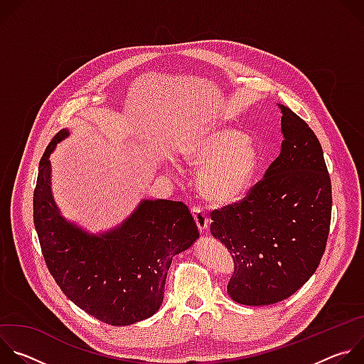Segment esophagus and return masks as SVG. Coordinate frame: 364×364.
<instances>
[{"mask_svg":"<svg viewBox=\"0 0 364 364\" xmlns=\"http://www.w3.org/2000/svg\"><path fill=\"white\" fill-rule=\"evenodd\" d=\"M191 215L196 220V225L200 230H205L207 228H209V218H207L205 212L201 209V207L198 205H193L191 207Z\"/></svg>","mask_w":364,"mask_h":364,"instance_id":"obj_1","label":"esophagus"}]
</instances>
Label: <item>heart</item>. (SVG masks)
I'll return each mask as SVG.
<instances>
[{
    "label": "heart",
    "instance_id": "1",
    "mask_svg": "<svg viewBox=\"0 0 364 364\" xmlns=\"http://www.w3.org/2000/svg\"><path fill=\"white\" fill-rule=\"evenodd\" d=\"M181 157L190 167L200 168L197 183L204 198L230 204L252 187L261 163V149L252 136L218 127L188 141Z\"/></svg>",
    "mask_w": 364,
    "mask_h": 364
}]
</instances>
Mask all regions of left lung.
<instances>
[{
	"label": "left lung",
	"mask_w": 364,
	"mask_h": 364,
	"mask_svg": "<svg viewBox=\"0 0 364 364\" xmlns=\"http://www.w3.org/2000/svg\"><path fill=\"white\" fill-rule=\"evenodd\" d=\"M282 148L246 197L210 213V232L229 249L228 294L243 305L289 298L316 272L331 222V180L316 134L289 108Z\"/></svg>",
	"instance_id": "left-lung-1"
}]
</instances>
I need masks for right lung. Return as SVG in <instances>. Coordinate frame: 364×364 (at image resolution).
<instances>
[{
	"label": "right lung",
	"instance_id": "add662e5",
	"mask_svg": "<svg viewBox=\"0 0 364 364\" xmlns=\"http://www.w3.org/2000/svg\"><path fill=\"white\" fill-rule=\"evenodd\" d=\"M63 129L47 145L38 166L33 218L48 272L65 295L95 318L129 326L149 318L164 298L173 256L198 237L181 201L144 200L119 228L92 236L66 222L51 197L50 161Z\"/></svg>",
	"mask_w": 364,
	"mask_h": 364
}]
</instances>
